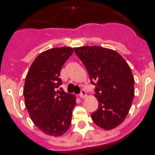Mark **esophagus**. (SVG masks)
Segmentation results:
<instances>
[{
    "label": "esophagus",
    "instance_id": "obj_1",
    "mask_svg": "<svg viewBox=\"0 0 155 155\" xmlns=\"http://www.w3.org/2000/svg\"><path fill=\"white\" fill-rule=\"evenodd\" d=\"M80 97L81 98H85L87 97V92H86V91L84 89L81 90V92L80 94Z\"/></svg>",
    "mask_w": 155,
    "mask_h": 155
}]
</instances>
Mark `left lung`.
Returning a JSON list of instances; mask_svg holds the SVG:
<instances>
[{"instance_id": "left-lung-1", "label": "left lung", "mask_w": 155, "mask_h": 155, "mask_svg": "<svg viewBox=\"0 0 155 155\" xmlns=\"http://www.w3.org/2000/svg\"><path fill=\"white\" fill-rule=\"evenodd\" d=\"M74 50L95 86L98 108L91 114L93 121L105 130L117 127L128 115L135 94V80L129 65L113 49L95 45Z\"/></svg>"}]
</instances>
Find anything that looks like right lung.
Returning a JSON list of instances; mask_svg holds the SVG:
<instances>
[{
    "mask_svg": "<svg viewBox=\"0 0 155 155\" xmlns=\"http://www.w3.org/2000/svg\"><path fill=\"white\" fill-rule=\"evenodd\" d=\"M72 53L71 47L42 52L26 76L23 88L26 108L34 124L49 136H62L71 124L75 97L58 88L62 84L60 78L62 67Z\"/></svg>",
    "mask_w": 155,
    "mask_h": 155,
    "instance_id": "1",
    "label": "right lung"
}]
</instances>
